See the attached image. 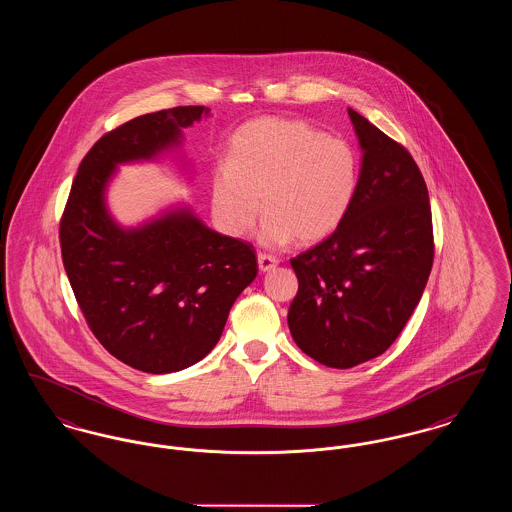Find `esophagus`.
I'll return each instance as SVG.
<instances>
[{
  "label": "esophagus",
  "mask_w": 512,
  "mask_h": 512,
  "mask_svg": "<svg viewBox=\"0 0 512 512\" xmlns=\"http://www.w3.org/2000/svg\"><path fill=\"white\" fill-rule=\"evenodd\" d=\"M257 261H259L261 272H268L270 268H274L278 265V259H276L274 255H268V253H259V255H257Z\"/></svg>",
  "instance_id": "1"
}]
</instances>
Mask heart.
<instances>
[{"label": "heart", "instance_id": "heart-1", "mask_svg": "<svg viewBox=\"0 0 512 512\" xmlns=\"http://www.w3.org/2000/svg\"><path fill=\"white\" fill-rule=\"evenodd\" d=\"M357 184L347 142L299 119L261 117L232 136L226 163L213 172L211 203L230 236H247L263 205V244H315L347 217Z\"/></svg>", "mask_w": 512, "mask_h": 512}]
</instances>
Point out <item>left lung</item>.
<instances>
[{
    "label": "left lung",
    "instance_id": "8db88e82",
    "mask_svg": "<svg viewBox=\"0 0 512 512\" xmlns=\"http://www.w3.org/2000/svg\"><path fill=\"white\" fill-rule=\"evenodd\" d=\"M363 163L340 226L293 257L288 326L320 365L351 368L382 355L405 328L434 263L428 188L413 155L349 109Z\"/></svg>",
    "mask_w": 512,
    "mask_h": 512
}]
</instances>
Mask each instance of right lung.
I'll return each instance as SVG.
<instances>
[{"instance_id":"right-lung-1","label":"right lung","mask_w":512,"mask_h":512,"mask_svg":"<svg viewBox=\"0 0 512 512\" xmlns=\"http://www.w3.org/2000/svg\"><path fill=\"white\" fill-rule=\"evenodd\" d=\"M207 113L172 107L103 134L78 167L59 224L63 265L90 330L113 357L149 374L201 361L257 276L253 245L213 232L188 209L124 230L105 207L117 165L180 144L182 128Z\"/></svg>"}]
</instances>
